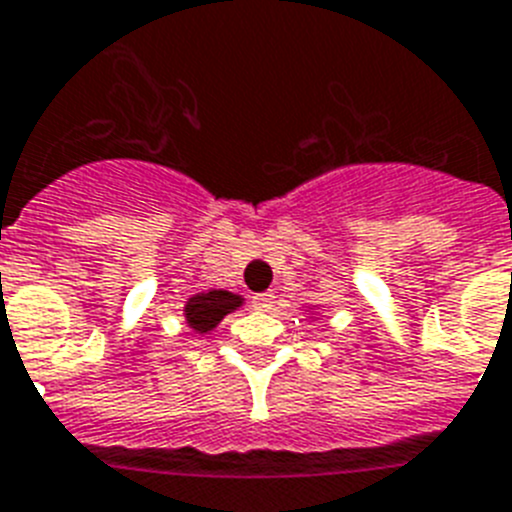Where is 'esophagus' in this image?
<instances>
[{
    "instance_id": "esophagus-1",
    "label": "esophagus",
    "mask_w": 512,
    "mask_h": 512,
    "mask_svg": "<svg viewBox=\"0 0 512 512\" xmlns=\"http://www.w3.org/2000/svg\"><path fill=\"white\" fill-rule=\"evenodd\" d=\"M273 296H270V293H257V296H252V306H255L257 311H265V309H270V306H273Z\"/></svg>"
}]
</instances>
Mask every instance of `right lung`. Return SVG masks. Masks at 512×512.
I'll list each match as a JSON object with an SVG mask.
<instances>
[{
	"label": "right lung",
	"mask_w": 512,
	"mask_h": 512,
	"mask_svg": "<svg viewBox=\"0 0 512 512\" xmlns=\"http://www.w3.org/2000/svg\"><path fill=\"white\" fill-rule=\"evenodd\" d=\"M242 304V296L231 291H221L219 288V291L198 293V296L188 299V304H185L182 311H185V322H188L190 330L198 332V335H206L213 327H219V322L226 314H231V311L239 309Z\"/></svg>",
	"instance_id": "right-lung-1"
}]
</instances>
